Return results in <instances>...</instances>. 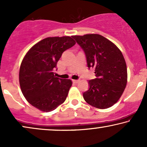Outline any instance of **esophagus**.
Here are the masks:
<instances>
[{"label": "esophagus", "instance_id": "obj_1", "mask_svg": "<svg viewBox=\"0 0 147 147\" xmlns=\"http://www.w3.org/2000/svg\"><path fill=\"white\" fill-rule=\"evenodd\" d=\"M72 82H73V83H74V84H78V82H80V80H72Z\"/></svg>", "mask_w": 147, "mask_h": 147}]
</instances>
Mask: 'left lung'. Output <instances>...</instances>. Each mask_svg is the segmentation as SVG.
Here are the masks:
<instances>
[{"mask_svg": "<svg viewBox=\"0 0 147 147\" xmlns=\"http://www.w3.org/2000/svg\"><path fill=\"white\" fill-rule=\"evenodd\" d=\"M85 53L88 69L94 68L95 79L89 80V90L84 92L85 101L100 109L116 103L127 83V68L120 50L98 34L72 36Z\"/></svg>", "mask_w": 147, "mask_h": 147, "instance_id": "1", "label": "left lung"}]
</instances>
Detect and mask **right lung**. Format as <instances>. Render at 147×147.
Instances as JSON below:
<instances>
[{
    "mask_svg": "<svg viewBox=\"0 0 147 147\" xmlns=\"http://www.w3.org/2000/svg\"><path fill=\"white\" fill-rule=\"evenodd\" d=\"M76 44L72 37L45 38L27 52L19 70V83L29 104L43 112H51L67 98L72 82L55 77L54 69L62 53Z\"/></svg>",
    "mask_w": 147,
    "mask_h": 147,
    "instance_id": "right-lung-1",
    "label": "right lung"
}]
</instances>
